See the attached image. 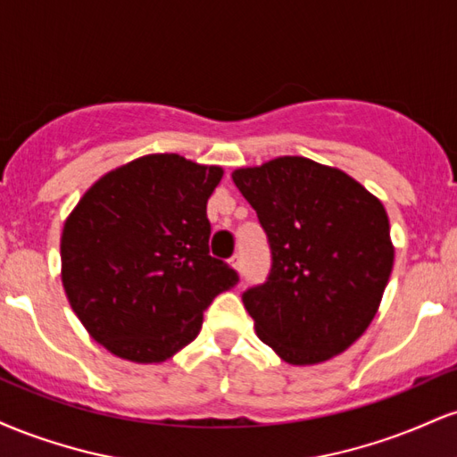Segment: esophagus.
Masks as SVG:
<instances>
[{"instance_id": "obj_1", "label": "esophagus", "mask_w": 457, "mask_h": 457, "mask_svg": "<svg viewBox=\"0 0 457 457\" xmlns=\"http://www.w3.org/2000/svg\"><path fill=\"white\" fill-rule=\"evenodd\" d=\"M229 264L234 266L236 270L243 272V266H245V260H243V253H234L232 258H229Z\"/></svg>"}]
</instances>
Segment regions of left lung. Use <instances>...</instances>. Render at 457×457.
<instances>
[{
  "label": "left lung",
  "instance_id": "8db88e82",
  "mask_svg": "<svg viewBox=\"0 0 457 457\" xmlns=\"http://www.w3.org/2000/svg\"><path fill=\"white\" fill-rule=\"evenodd\" d=\"M270 249L243 303L286 363L313 365L353 345L378 312L393 269L385 206L354 178L303 156L232 174Z\"/></svg>",
  "mask_w": 457,
  "mask_h": 457
}]
</instances>
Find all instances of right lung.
I'll use <instances>...</instances> for the list:
<instances>
[{
  "mask_svg": "<svg viewBox=\"0 0 457 457\" xmlns=\"http://www.w3.org/2000/svg\"><path fill=\"white\" fill-rule=\"evenodd\" d=\"M221 167L148 154L109 171L62 232V283L72 312L109 353L161 363L197 337L214 296L238 283L211 255L208 197Z\"/></svg>",
  "mask_w": 457,
  "mask_h": 457,
  "instance_id": "1",
  "label": "right lung"
}]
</instances>
